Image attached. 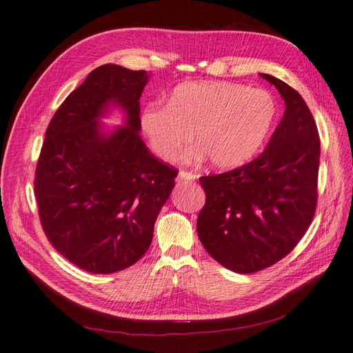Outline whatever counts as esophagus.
Listing matches in <instances>:
<instances>
[{"label":"esophagus","instance_id":"1","mask_svg":"<svg viewBox=\"0 0 353 353\" xmlns=\"http://www.w3.org/2000/svg\"><path fill=\"white\" fill-rule=\"evenodd\" d=\"M196 178H197V176H196L194 174L187 172V170H179L176 181H178V183H181V181H194Z\"/></svg>","mask_w":353,"mask_h":353}]
</instances>
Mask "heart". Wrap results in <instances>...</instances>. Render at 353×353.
I'll return each mask as SVG.
<instances>
[{
  "label": "heart",
  "instance_id": "1",
  "mask_svg": "<svg viewBox=\"0 0 353 353\" xmlns=\"http://www.w3.org/2000/svg\"><path fill=\"white\" fill-rule=\"evenodd\" d=\"M276 114L265 90L231 82H185L169 94L166 105L147 104L140 125L153 152L174 160L185 144L200 145L188 159L208 156L221 169L250 160L263 144Z\"/></svg>",
  "mask_w": 353,
  "mask_h": 353
}]
</instances>
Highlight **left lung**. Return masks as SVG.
I'll return each instance as SVG.
<instances>
[{
    "label": "left lung",
    "mask_w": 353,
    "mask_h": 353,
    "mask_svg": "<svg viewBox=\"0 0 353 353\" xmlns=\"http://www.w3.org/2000/svg\"><path fill=\"white\" fill-rule=\"evenodd\" d=\"M284 116L265 152L248 165L201 176L206 203L197 218L203 248L227 270L250 274L290 253L316 208L319 137L302 95L268 73Z\"/></svg>",
    "instance_id": "left-lung-1"
}]
</instances>
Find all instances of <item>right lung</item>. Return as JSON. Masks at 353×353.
Returning <instances> with one entry per match:
<instances>
[{
    "instance_id": "add662e5",
    "label": "right lung",
    "mask_w": 353,
    "mask_h": 353,
    "mask_svg": "<svg viewBox=\"0 0 353 353\" xmlns=\"http://www.w3.org/2000/svg\"><path fill=\"white\" fill-rule=\"evenodd\" d=\"M145 70L94 69L61 103L47 128L35 172L39 219L48 241L73 265L112 274L140 261L154 222L175 187L174 168L141 140ZM112 108L124 125L108 130Z\"/></svg>"
}]
</instances>
